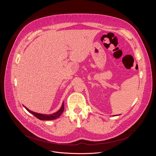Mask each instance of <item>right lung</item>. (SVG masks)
I'll return each mask as SVG.
<instances>
[{"mask_svg":"<svg viewBox=\"0 0 156 156\" xmlns=\"http://www.w3.org/2000/svg\"><path fill=\"white\" fill-rule=\"evenodd\" d=\"M24 106V105H23ZM25 108L29 112H30L31 114H33L34 116H35L36 118H37L39 120H54L56 119L57 118H58L62 114L64 110V102L62 103V107H60V108L55 113H54L52 114H49V115H46V114H38L34 112H33V111L30 110L28 108H27L25 106H24Z\"/></svg>","mask_w":156,"mask_h":156,"instance_id":"1","label":"right lung"}]
</instances>
